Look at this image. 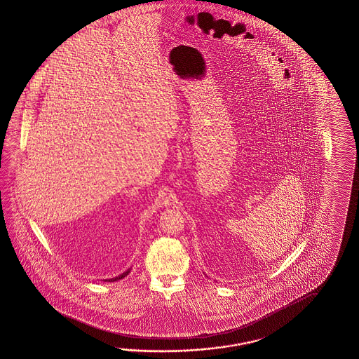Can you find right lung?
<instances>
[{
	"mask_svg": "<svg viewBox=\"0 0 359 359\" xmlns=\"http://www.w3.org/2000/svg\"><path fill=\"white\" fill-rule=\"evenodd\" d=\"M130 272V268L128 269V271H126L124 273H122V275L118 276V277H114V278H110V280H105V281H109V283H114V281H118V280H122V278H124L126 276L128 275Z\"/></svg>",
	"mask_w": 359,
	"mask_h": 359,
	"instance_id": "1",
	"label": "right lung"
}]
</instances>
